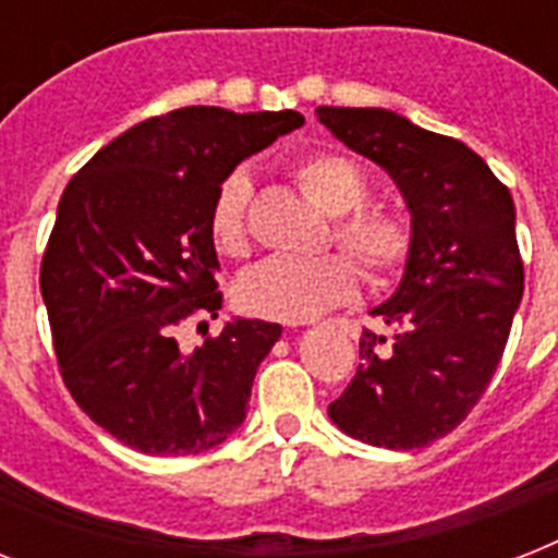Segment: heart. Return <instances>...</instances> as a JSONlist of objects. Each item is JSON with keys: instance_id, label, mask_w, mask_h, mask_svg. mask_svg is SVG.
Listing matches in <instances>:
<instances>
[{"instance_id": "b5f03b06", "label": "heart", "mask_w": 558, "mask_h": 558, "mask_svg": "<svg viewBox=\"0 0 558 558\" xmlns=\"http://www.w3.org/2000/svg\"><path fill=\"white\" fill-rule=\"evenodd\" d=\"M298 185L327 214L336 217L332 240L359 263L371 283H388L405 269L414 252V228L405 214L371 199L365 168L344 153H310L295 161ZM252 179L231 170L219 182L208 208V236L222 257H245ZM359 271L344 254H322L310 260L269 257L236 280V301L245 313L271 322H313L356 295Z\"/></svg>"}]
</instances>
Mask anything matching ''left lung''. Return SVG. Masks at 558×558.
<instances>
[{
	"label": "left lung",
	"instance_id": "1",
	"mask_svg": "<svg viewBox=\"0 0 558 558\" xmlns=\"http://www.w3.org/2000/svg\"><path fill=\"white\" fill-rule=\"evenodd\" d=\"M350 150L390 173L411 210L414 252L388 304L393 344L365 330L356 376L327 414L381 449H423L458 428L486 393L524 295L515 205L466 144L388 109L318 107Z\"/></svg>",
	"mask_w": 558,
	"mask_h": 558
}]
</instances>
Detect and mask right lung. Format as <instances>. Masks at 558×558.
<instances>
[{"mask_svg":"<svg viewBox=\"0 0 558 558\" xmlns=\"http://www.w3.org/2000/svg\"><path fill=\"white\" fill-rule=\"evenodd\" d=\"M301 124L292 109H173L118 135L65 185L39 266L57 365L74 402L130 449L199 454L245 420L280 324L234 318L193 353L177 336L222 306L208 236L219 182Z\"/></svg>","mask_w":558,"mask_h":558,"instance_id":"obj_1","label":"right lung"}]
</instances>
